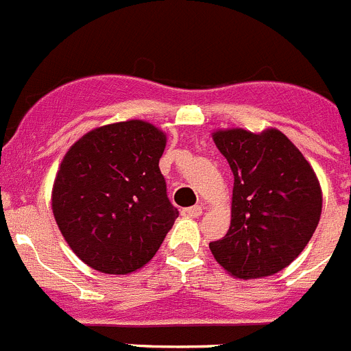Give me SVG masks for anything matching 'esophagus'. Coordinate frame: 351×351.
Segmentation results:
<instances>
[{
  "instance_id": "1",
  "label": "esophagus",
  "mask_w": 351,
  "mask_h": 351,
  "mask_svg": "<svg viewBox=\"0 0 351 351\" xmlns=\"http://www.w3.org/2000/svg\"><path fill=\"white\" fill-rule=\"evenodd\" d=\"M181 214L184 215V217H198V215H202V207L200 205H193V207L182 208Z\"/></svg>"
}]
</instances>
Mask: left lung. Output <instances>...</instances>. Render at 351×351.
<instances>
[{"mask_svg": "<svg viewBox=\"0 0 351 351\" xmlns=\"http://www.w3.org/2000/svg\"><path fill=\"white\" fill-rule=\"evenodd\" d=\"M233 172L231 224L212 256L234 278H263L303 252L322 214V189L301 151L276 128L212 134Z\"/></svg>", "mask_w": 351, "mask_h": 351, "instance_id": "left-lung-1", "label": "left lung"}]
</instances>
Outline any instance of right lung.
Listing matches in <instances>:
<instances>
[{
    "instance_id": "right-lung-1",
    "label": "right lung",
    "mask_w": 351,
    "mask_h": 351,
    "mask_svg": "<svg viewBox=\"0 0 351 351\" xmlns=\"http://www.w3.org/2000/svg\"><path fill=\"white\" fill-rule=\"evenodd\" d=\"M167 136L143 120L94 128L69 147L51 210L71 250L90 268L127 275L153 259L179 210L160 158Z\"/></svg>"
}]
</instances>
